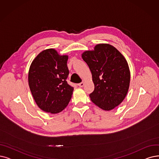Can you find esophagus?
Returning a JSON list of instances; mask_svg holds the SVG:
<instances>
[{
    "instance_id": "1",
    "label": "esophagus",
    "mask_w": 159,
    "mask_h": 159,
    "mask_svg": "<svg viewBox=\"0 0 159 159\" xmlns=\"http://www.w3.org/2000/svg\"><path fill=\"white\" fill-rule=\"evenodd\" d=\"M78 85H79L80 87H84V82H81V83H80V84H78Z\"/></svg>"
}]
</instances>
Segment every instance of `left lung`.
Instances as JSON below:
<instances>
[{"mask_svg": "<svg viewBox=\"0 0 159 159\" xmlns=\"http://www.w3.org/2000/svg\"><path fill=\"white\" fill-rule=\"evenodd\" d=\"M82 58L92 73L94 89L89 94L93 102L104 110L119 105L129 91L130 74L123 55L113 46L98 44L86 51Z\"/></svg>", "mask_w": 159, "mask_h": 159, "instance_id": "obj_1", "label": "left lung"}]
</instances>
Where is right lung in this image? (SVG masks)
<instances>
[{"label": "right lung", "mask_w": 159, "mask_h": 159, "mask_svg": "<svg viewBox=\"0 0 159 159\" xmlns=\"http://www.w3.org/2000/svg\"><path fill=\"white\" fill-rule=\"evenodd\" d=\"M67 55H59L53 49L43 51L30 66L29 85L33 97L43 111L57 113L71 99L74 87L68 84Z\"/></svg>", "instance_id": "right-lung-1"}]
</instances>
